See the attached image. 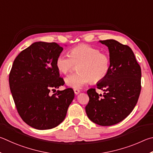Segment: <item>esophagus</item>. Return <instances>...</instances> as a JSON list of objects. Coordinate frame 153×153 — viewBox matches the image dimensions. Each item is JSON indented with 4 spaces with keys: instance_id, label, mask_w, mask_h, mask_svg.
Listing matches in <instances>:
<instances>
[{
    "instance_id": "1",
    "label": "esophagus",
    "mask_w": 153,
    "mask_h": 153,
    "mask_svg": "<svg viewBox=\"0 0 153 153\" xmlns=\"http://www.w3.org/2000/svg\"><path fill=\"white\" fill-rule=\"evenodd\" d=\"M74 91L75 93H76V94H77V93H79V90L77 89H74Z\"/></svg>"
}]
</instances>
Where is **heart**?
Here are the masks:
<instances>
[{"label":"heart","instance_id":"obj_1","mask_svg":"<svg viewBox=\"0 0 153 153\" xmlns=\"http://www.w3.org/2000/svg\"><path fill=\"white\" fill-rule=\"evenodd\" d=\"M102 68H103V64H102V63L100 62H97V64H95V70L96 71V72H97V73H99V72L101 71V70L102 69ZM68 82L70 85H72V86H78V87H79L80 85H81V82L74 81V80L72 79V78L68 79Z\"/></svg>","mask_w":153,"mask_h":153}]
</instances>
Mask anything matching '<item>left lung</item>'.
<instances>
[{
    "label": "left lung",
    "instance_id": "left-lung-1",
    "mask_svg": "<svg viewBox=\"0 0 153 153\" xmlns=\"http://www.w3.org/2000/svg\"><path fill=\"white\" fill-rule=\"evenodd\" d=\"M62 50L55 42H35L16 57L10 70V89L18 113L27 124L37 130L60 124L74 100L70 88L50 93V87L58 89L64 85L57 66Z\"/></svg>",
    "mask_w": 153,
    "mask_h": 153
}]
</instances>
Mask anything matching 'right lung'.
<instances>
[{
	"instance_id": "right-lung-1",
	"label": "right lung",
	"mask_w": 153,
	"mask_h": 153,
	"mask_svg": "<svg viewBox=\"0 0 153 153\" xmlns=\"http://www.w3.org/2000/svg\"><path fill=\"white\" fill-rule=\"evenodd\" d=\"M100 42L108 48L109 66L97 83L103 93L87 91L85 111L91 121L106 126L122 122L134 108L141 90V68L129 46L114 39Z\"/></svg>"
}]
</instances>
